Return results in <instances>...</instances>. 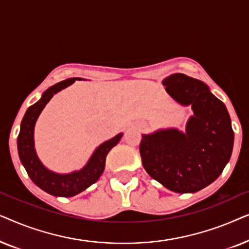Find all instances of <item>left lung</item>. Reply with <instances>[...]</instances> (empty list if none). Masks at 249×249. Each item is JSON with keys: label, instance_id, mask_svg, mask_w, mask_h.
<instances>
[{"label": "left lung", "instance_id": "8db88e82", "mask_svg": "<svg viewBox=\"0 0 249 249\" xmlns=\"http://www.w3.org/2000/svg\"><path fill=\"white\" fill-rule=\"evenodd\" d=\"M177 102L192 105L186 132L168 129L142 135L139 152L146 172L176 193H196L222 173L233 147L226 105L200 80L175 73L162 81Z\"/></svg>", "mask_w": 249, "mask_h": 249}]
</instances>
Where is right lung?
<instances>
[{
    "mask_svg": "<svg viewBox=\"0 0 249 249\" xmlns=\"http://www.w3.org/2000/svg\"><path fill=\"white\" fill-rule=\"evenodd\" d=\"M76 78L60 81L49 88L37 103L33 104L26 111L20 125L18 136V153L20 161L25 166L27 173L36 186H38L44 192L53 196L71 197L77 195L88 188L90 185L97 181L105 168V159L110 149L115 146L122 137L119 134L114 138L105 142L94 152L89 161L80 171L70 173V175H57L49 171L37 158L35 148H34V127L38 115L44 107L49 103L54 94L63 88L70 86L74 83Z\"/></svg>",
    "mask_w": 249,
    "mask_h": 249,
    "instance_id": "right-lung-1",
    "label": "right lung"
}]
</instances>
